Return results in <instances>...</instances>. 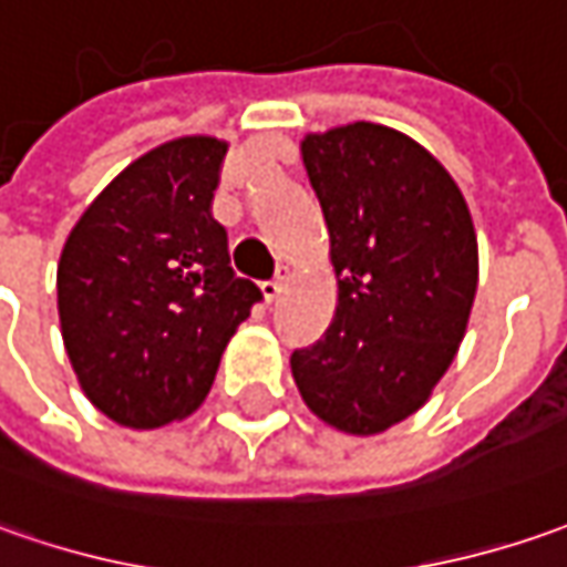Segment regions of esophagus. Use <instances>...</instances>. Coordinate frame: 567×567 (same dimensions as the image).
I'll return each instance as SVG.
<instances>
[{
	"instance_id": "esophagus-1",
	"label": "esophagus",
	"mask_w": 567,
	"mask_h": 567,
	"mask_svg": "<svg viewBox=\"0 0 567 567\" xmlns=\"http://www.w3.org/2000/svg\"><path fill=\"white\" fill-rule=\"evenodd\" d=\"M285 279H288V266H279V269H276V276H272L269 282L260 285V288H264L266 301H276V298H279V291H282Z\"/></svg>"
}]
</instances>
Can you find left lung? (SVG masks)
<instances>
[{"instance_id":"obj_1","label":"left lung","mask_w":567,"mask_h":567,"mask_svg":"<svg viewBox=\"0 0 567 567\" xmlns=\"http://www.w3.org/2000/svg\"><path fill=\"white\" fill-rule=\"evenodd\" d=\"M329 228L339 303L291 354L303 404L373 436L411 417L455 361L477 295V231L440 159L395 127L354 122L301 141Z\"/></svg>"}]
</instances>
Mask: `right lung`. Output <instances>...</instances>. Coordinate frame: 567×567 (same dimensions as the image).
<instances>
[{"instance_id": "add662e5", "label": "right lung", "mask_w": 567, "mask_h": 567, "mask_svg": "<svg viewBox=\"0 0 567 567\" xmlns=\"http://www.w3.org/2000/svg\"><path fill=\"white\" fill-rule=\"evenodd\" d=\"M228 144L178 137L134 159L71 228L59 257V322L96 411L156 430L200 408L235 329L260 301L213 219Z\"/></svg>"}]
</instances>
